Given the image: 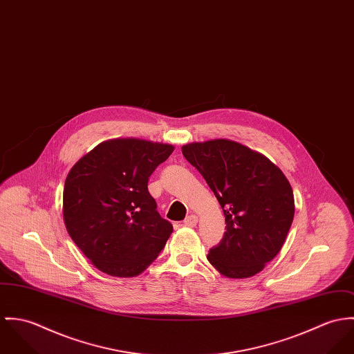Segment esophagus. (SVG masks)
<instances>
[{
	"label": "esophagus",
	"mask_w": 354,
	"mask_h": 354,
	"mask_svg": "<svg viewBox=\"0 0 354 354\" xmlns=\"http://www.w3.org/2000/svg\"><path fill=\"white\" fill-rule=\"evenodd\" d=\"M185 225H187V227H196V223H198V217H196V214H190V216H187L186 218H185Z\"/></svg>",
	"instance_id": "obj_1"
}]
</instances>
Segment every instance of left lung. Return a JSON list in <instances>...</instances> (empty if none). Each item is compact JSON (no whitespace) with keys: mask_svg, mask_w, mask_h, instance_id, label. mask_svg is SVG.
<instances>
[{"mask_svg":"<svg viewBox=\"0 0 354 354\" xmlns=\"http://www.w3.org/2000/svg\"><path fill=\"white\" fill-rule=\"evenodd\" d=\"M225 216V232L207 261L225 277L247 278L274 259L290 230L295 196L282 171L263 155L230 140L182 148Z\"/></svg>","mask_w":354,"mask_h":354,"instance_id":"1","label":"left lung"}]
</instances>
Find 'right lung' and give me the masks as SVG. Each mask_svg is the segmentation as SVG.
<instances>
[{"label": "right lung", "mask_w": 354, "mask_h": 354, "mask_svg": "<svg viewBox=\"0 0 354 354\" xmlns=\"http://www.w3.org/2000/svg\"><path fill=\"white\" fill-rule=\"evenodd\" d=\"M172 145L136 138L102 142L80 158L64 187L66 230L103 273H142L164 248L174 228L148 192L153 171Z\"/></svg>", "instance_id": "1"}]
</instances>
